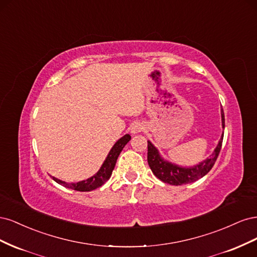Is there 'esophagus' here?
Masks as SVG:
<instances>
[{
    "mask_svg": "<svg viewBox=\"0 0 257 257\" xmlns=\"http://www.w3.org/2000/svg\"><path fill=\"white\" fill-rule=\"evenodd\" d=\"M144 130H145V125L143 123L135 122V123H133V125H132V127H131V133L134 135L141 134Z\"/></svg>",
    "mask_w": 257,
    "mask_h": 257,
    "instance_id": "esophagus-1",
    "label": "esophagus"
}]
</instances>
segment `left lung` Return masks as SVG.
<instances>
[{
	"instance_id": "8db88e82",
	"label": "left lung",
	"mask_w": 257,
	"mask_h": 257,
	"mask_svg": "<svg viewBox=\"0 0 257 257\" xmlns=\"http://www.w3.org/2000/svg\"><path fill=\"white\" fill-rule=\"evenodd\" d=\"M221 116L222 127L224 128L225 118L223 109H221ZM223 136L224 133H222L219 144L216 145L212 154L205 161L200 162L199 164H196L195 166L192 167H182L174 164L172 162L166 161L160 154L158 148H155L150 141H148V164H149L154 176L158 177L161 181L165 183L172 185H182L194 182L206 176L210 172V169L213 167L214 163L221 151Z\"/></svg>"
}]
</instances>
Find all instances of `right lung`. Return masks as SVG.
<instances>
[{
	"instance_id": "obj_1",
	"label": "right lung",
	"mask_w": 257,
	"mask_h": 257,
	"mask_svg": "<svg viewBox=\"0 0 257 257\" xmlns=\"http://www.w3.org/2000/svg\"><path fill=\"white\" fill-rule=\"evenodd\" d=\"M130 141H131V136L128 134L121 137L110 149L109 153H108L107 158L105 159V161L103 163V165L100 166V168L98 169V172L95 175H93L92 177L85 179V180H82L79 182L68 183V182L60 180V179H57L56 177H52V179L57 183L65 186V188L75 190V191L90 192V191L95 190V189L99 188V186H102L108 180V179L110 178V176L112 174V170L115 166L116 160H118L119 154L121 153L123 148L125 147V145Z\"/></svg>"
}]
</instances>
